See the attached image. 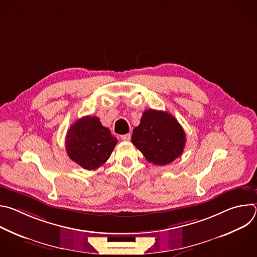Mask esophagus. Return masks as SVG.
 <instances>
[{
    "mask_svg": "<svg viewBox=\"0 0 257 257\" xmlns=\"http://www.w3.org/2000/svg\"><path fill=\"white\" fill-rule=\"evenodd\" d=\"M120 138H121V140H123V141H129V140L131 139V134L129 133V134L121 135V136H120Z\"/></svg>",
    "mask_w": 257,
    "mask_h": 257,
    "instance_id": "esophagus-1",
    "label": "esophagus"
}]
</instances>
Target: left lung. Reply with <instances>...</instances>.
I'll return each mask as SVG.
<instances>
[{"mask_svg":"<svg viewBox=\"0 0 257 257\" xmlns=\"http://www.w3.org/2000/svg\"><path fill=\"white\" fill-rule=\"evenodd\" d=\"M186 134L171 114L146 109L140 124L134 128L132 143L154 165H169L179 158L185 148Z\"/></svg>","mask_w":257,"mask_h":257,"instance_id":"8db88e82","label":"left lung"}]
</instances>
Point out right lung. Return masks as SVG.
Wrapping results in <instances>:
<instances>
[{"label":"right lung","mask_w":257,"mask_h":257,"mask_svg":"<svg viewBox=\"0 0 257 257\" xmlns=\"http://www.w3.org/2000/svg\"><path fill=\"white\" fill-rule=\"evenodd\" d=\"M65 144L73 162L85 170H96L111 157L117 138L97 117L85 116L70 126Z\"/></svg>","instance_id":"1"}]
</instances>
